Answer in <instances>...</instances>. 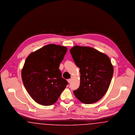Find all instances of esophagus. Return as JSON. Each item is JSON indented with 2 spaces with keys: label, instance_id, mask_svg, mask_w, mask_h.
Instances as JSON below:
<instances>
[{
  "label": "esophagus",
  "instance_id": "34e87169",
  "mask_svg": "<svg viewBox=\"0 0 135 135\" xmlns=\"http://www.w3.org/2000/svg\"><path fill=\"white\" fill-rule=\"evenodd\" d=\"M71 79H69L68 80V82H69V83H71Z\"/></svg>",
  "mask_w": 135,
  "mask_h": 135
}]
</instances>
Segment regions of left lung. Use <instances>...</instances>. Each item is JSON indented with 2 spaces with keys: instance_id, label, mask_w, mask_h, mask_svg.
Listing matches in <instances>:
<instances>
[{
  "instance_id": "8db88e82",
  "label": "left lung",
  "mask_w": 135,
  "mask_h": 135,
  "mask_svg": "<svg viewBox=\"0 0 135 135\" xmlns=\"http://www.w3.org/2000/svg\"><path fill=\"white\" fill-rule=\"evenodd\" d=\"M70 51L81 74L80 85L74 95L86 104L98 102L107 91L113 75L110 58L88 47L75 46Z\"/></svg>"
}]
</instances>
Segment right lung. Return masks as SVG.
<instances>
[{
	"label": "right lung",
	"mask_w": 135,
	"mask_h": 135,
	"mask_svg": "<svg viewBox=\"0 0 135 135\" xmlns=\"http://www.w3.org/2000/svg\"><path fill=\"white\" fill-rule=\"evenodd\" d=\"M67 50L65 47L49 44L26 58L22 70V81L37 103L43 106L53 104L68 84L59 69Z\"/></svg>",
	"instance_id": "obj_1"
}]
</instances>
